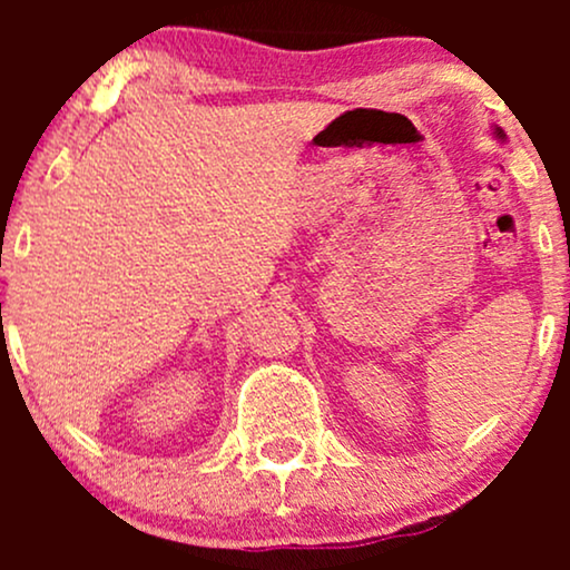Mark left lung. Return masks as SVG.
I'll use <instances>...</instances> for the list:
<instances>
[{
  "label": "left lung",
  "instance_id": "1",
  "mask_svg": "<svg viewBox=\"0 0 570 570\" xmlns=\"http://www.w3.org/2000/svg\"><path fill=\"white\" fill-rule=\"evenodd\" d=\"M493 136H495V139H499V141H503V139H507V134H503V130H501V128H493Z\"/></svg>",
  "mask_w": 570,
  "mask_h": 570
}]
</instances>
